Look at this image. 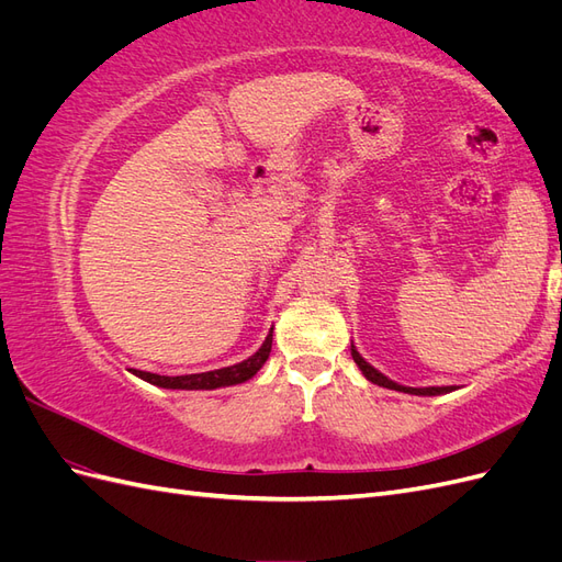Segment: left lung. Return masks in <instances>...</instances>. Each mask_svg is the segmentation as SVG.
Returning a JSON list of instances; mask_svg holds the SVG:
<instances>
[{"label":"left lung","mask_w":562,"mask_h":562,"mask_svg":"<svg viewBox=\"0 0 562 562\" xmlns=\"http://www.w3.org/2000/svg\"><path fill=\"white\" fill-rule=\"evenodd\" d=\"M351 356L356 366L361 368V372L366 375V380H370L372 384L378 386H386V389H396V391H403V394H415V396H438V394H448V391H452L454 386H403V384H396L394 380H389L386 375H382L380 370L372 368L363 356L356 351V347L351 345Z\"/></svg>","instance_id":"8db88e82"}]
</instances>
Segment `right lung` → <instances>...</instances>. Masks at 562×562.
<instances>
[{"mask_svg": "<svg viewBox=\"0 0 562 562\" xmlns=\"http://www.w3.org/2000/svg\"><path fill=\"white\" fill-rule=\"evenodd\" d=\"M271 333L265 337L262 347L255 351L250 359L236 363V366H227L220 370H209V372H196V375H178V378H166V375H155V372H143V370H133V375H138L140 380L157 384L161 389H220V386H232V384H241L246 380H250L255 372H258L265 361L269 359L271 351Z\"/></svg>", "mask_w": 562, "mask_h": 562, "instance_id": "1", "label": "right lung"}]
</instances>
